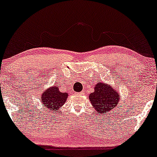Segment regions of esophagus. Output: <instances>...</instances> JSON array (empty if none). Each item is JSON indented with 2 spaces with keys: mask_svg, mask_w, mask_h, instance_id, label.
<instances>
[{
  "mask_svg": "<svg viewBox=\"0 0 157 157\" xmlns=\"http://www.w3.org/2000/svg\"><path fill=\"white\" fill-rule=\"evenodd\" d=\"M84 94V91H81L80 93H79V94H80V95H82V94Z\"/></svg>",
  "mask_w": 157,
  "mask_h": 157,
  "instance_id": "1",
  "label": "esophagus"
}]
</instances>
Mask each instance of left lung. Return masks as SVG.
<instances>
[{"label":"left lung","mask_w":157,"mask_h":157,"mask_svg":"<svg viewBox=\"0 0 157 157\" xmlns=\"http://www.w3.org/2000/svg\"><path fill=\"white\" fill-rule=\"evenodd\" d=\"M89 99L96 111L107 113V111L109 112L117 106L120 95L116 88L99 81L95 85L94 91L89 94Z\"/></svg>","instance_id":"8db88e82"}]
</instances>
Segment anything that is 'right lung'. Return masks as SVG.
<instances>
[{
    "label": "right lung",
    "mask_w": 157,
    "mask_h": 157,
    "mask_svg": "<svg viewBox=\"0 0 157 157\" xmlns=\"http://www.w3.org/2000/svg\"><path fill=\"white\" fill-rule=\"evenodd\" d=\"M68 96L67 92L60 91L58 85H54L44 90L40 97L41 102L46 107V109H49V111L54 112V111L58 110L59 108L66 103Z\"/></svg>",
    "instance_id": "right-lung-1"
}]
</instances>
